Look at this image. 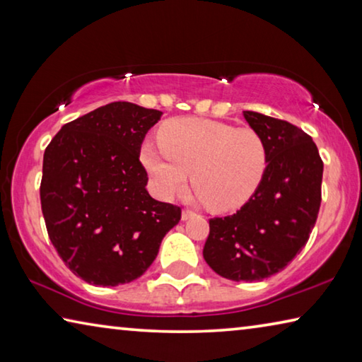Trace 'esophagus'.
I'll return each instance as SVG.
<instances>
[{
  "label": "esophagus",
  "mask_w": 362,
  "mask_h": 362,
  "mask_svg": "<svg viewBox=\"0 0 362 362\" xmlns=\"http://www.w3.org/2000/svg\"><path fill=\"white\" fill-rule=\"evenodd\" d=\"M193 216H194L193 211H189V209H183L182 211V220H188V218H192Z\"/></svg>",
  "instance_id": "1"
}]
</instances>
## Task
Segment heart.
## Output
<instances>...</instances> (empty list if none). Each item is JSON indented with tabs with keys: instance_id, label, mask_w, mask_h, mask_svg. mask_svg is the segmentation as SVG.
Returning a JSON list of instances; mask_svg holds the SVG:
<instances>
[{
	"instance_id": "b5f03b06",
	"label": "heart",
	"mask_w": 362,
	"mask_h": 362,
	"mask_svg": "<svg viewBox=\"0 0 362 362\" xmlns=\"http://www.w3.org/2000/svg\"><path fill=\"white\" fill-rule=\"evenodd\" d=\"M159 145L146 144L142 163L163 196L192 183L201 201L230 211L252 198L268 168V146L252 127L211 119L180 118L159 132Z\"/></svg>"
}]
</instances>
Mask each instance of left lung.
Segmentation results:
<instances>
[{
	"instance_id": "left-lung-1",
	"label": "left lung",
	"mask_w": 362,
	"mask_h": 362,
	"mask_svg": "<svg viewBox=\"0 0 362 362\" xmlns=\"http://www.w3.org/2000/svg\"><path fill=\"white\" fill-rule=\"evenodd\" d=\"M268 146V168L236 214L209 220L203 255L231 281H262L293 260L310 238L321 206L322 159L308 134L284 119L244 112Z\"/></svg>"
}]
</instances>
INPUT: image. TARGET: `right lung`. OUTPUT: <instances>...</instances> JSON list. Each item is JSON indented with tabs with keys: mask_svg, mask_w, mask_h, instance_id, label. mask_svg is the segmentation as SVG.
Here are the masks:
<instances>
[{
	"mask_svg": "<svg viewBox=\"0 0 362 362\" xmlns=\"http://www.w3.org/2000/svg\"><path fill=\"white\" fill-rule=\"evenodd\" d=\"M161 112L112 102L62 126L42 158L41 211L49 240L89 284L137 279L156 259L182 209L153 199L140 163Z\"/></svg>",
	"mask_w": 362,
	"mask_h": 362,
	"instance_id": "obj_1",
	"label": "right lung"
}]
</instances>
